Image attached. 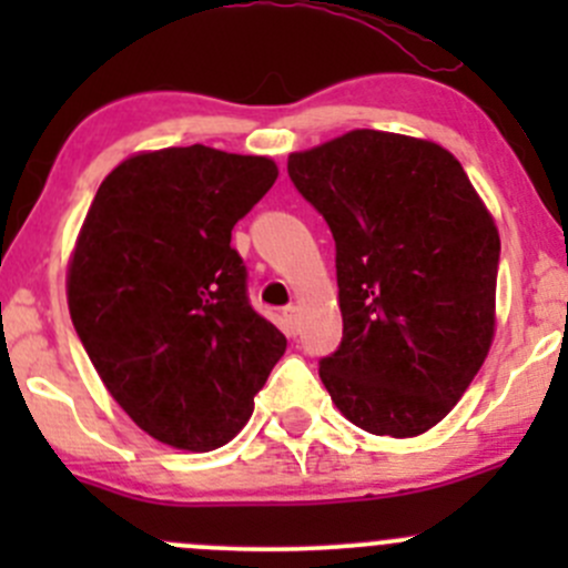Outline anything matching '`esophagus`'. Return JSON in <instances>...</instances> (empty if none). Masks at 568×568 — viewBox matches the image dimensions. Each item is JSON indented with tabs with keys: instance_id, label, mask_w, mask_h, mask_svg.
<instances>
[{
	"instance_id": "esophagus-1",
	"label": "esophagus",
	"mask_w": 568,
	"mask_h": 568,
	"mask_svg": "<svg viewBox=\"0 0 568 568\" xmlns=\"http://www.w3.org/2000/svg\"><path fill=\"white\" fill-rule=\"evenodd\" d=\"M283 318H285V324H288V329L296 332V326H300V307L288 305L283 311Z\"/></svg>"
}]
</instances>
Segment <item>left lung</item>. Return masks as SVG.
<instances>
[{
    "mask_svg": "<svg viewBox=\"0 0 568 568\" xmlns=\"http://www.w3.org/2000/svg\"><path fill=\"white\" fill-rule=\"evenodd\" d=\"M335 239L343 341L318 376L346 420L417 437L456 406L495 341L500 233L459 159L354 129L288 156Z\"/></svg>",
    "mask_w": 568,
    "mask_h": 568,
    "instance_id": "1",
    "label": "left lung"
}]
</instances>
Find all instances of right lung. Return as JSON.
I'll use <instances>...</instances> for the list:
<instances>
[{
  "label": "right lung",
  "instance_id": "obj_1",
  "mask_svg": "<svg viewBox=\"0 0 568 568\" xmlns=\"http://www.w3.org/2000/svg\"><path fill=\"white\" fill-rule=\"evenodd\" d=\"M277 181L268 156L140 151L101 181L68 261V311L120 409L178 450L222 448L255 409L285 335L247 300L231 247Z\"/></svg>",
  "mask_w": 568,
  "mask_h": 568
}]
</instances>
